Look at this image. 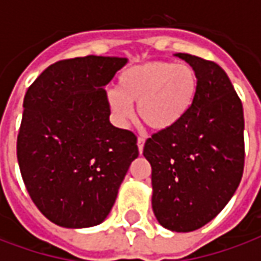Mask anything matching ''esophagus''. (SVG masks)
Segmentation results:
<instances>
[{"label": "esophagus", "instance_id": "obj_1", "mask_svg": "<svg viewBox=\"0 0 261 261\" xmlns=\"http://www.w3.org/2000/svg\"><path fill=\"white\" fill-rule=\"evenodd\" d=\"M144 142H145V138H144V137H138L137 145H138V151H140V153H141L142 149H144Z\"/></svg>", "mask_w": 261, "mask_h": 261}]
</instances>
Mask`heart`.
I'll list each match as a JSON object with an SVG mask.
<instances>
[{"instance_id":"1","label":"heart","mask_w":261,"mask_h":261,"mask_svg":"<svg viewBox=\"0 0 261 261\" xmlns=\"http://www.w3.org/2000/svg\"><path fill=\"white\" fill-rule=\"evenodd\" d=\"M198 76L187 64L148 61L123 71L109 103L120 121L137 116L149 128L165 131L180 124L196 103Z\"/></svg>"}]
</instances>
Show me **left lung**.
Listing matches in <instances>:
<instances>
[{"label": "left lung", "mask_w": 261, "mask_h": 261, "mask_svg": "<svg viewBox=\"0 0 261 261\" xmlns=\"http://www.w3.org/2000/svg\"><path fill=\"white\" fill-rule=\"evenodd\" d=\"M198 76L196 103L180 124L144 145L152 168V210L173 232L208 224L228 204L245 166L243 108L228 75L214 61L176 54Z\"/></svg>", "instance_id": "1"}]
</instances>
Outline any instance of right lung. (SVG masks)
<instances>
[{
    "label": "right lung",
    "instance_id": "obj_1",
    "mask_svg": "<svg viewBox=\"0 0 261 261\" xmlns=\"http://www.w3.org/2000/svg\"><path fill=\"white\" fill-rule=\"evenodd\" d=\"M125 63L102 56L61 60L26 91L18 164L32 201L56 225L100 224L138 156L136 134L109 121L103 89Z\"/></svg>",
    "mask_w": 261,
    "mask_h": 261
}]
</instances>
